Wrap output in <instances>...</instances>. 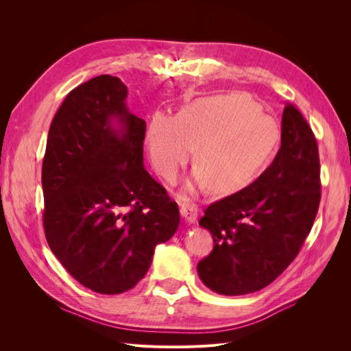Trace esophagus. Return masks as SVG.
Instances as JSON below:
<instances>
[{"label": "esophagus", "instance_id": "1", "mask_svg": "<svg viewBox=\"0 0 351 351\" xmlns=\"http://www.w3.org/2000/svg\"><path fill=\"white\" fill-rule=\"evenodd\" d=\"M180 214L186 219V222L189 224H193L197 219V214H199V209L195 204H183L182 208H180Z\"/></svg>", "mask_w": 351, "mask_h": 351}]
</instances>
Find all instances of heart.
Listing matches in <instances>:
<instances>
[{"mask_svg":"<svg viewBox=\"0 0 351 351\" xmlns=\"http://www.w3.org/2000/svg\"><path fill=\"white\" fill-rule=\"evenodd\" d=\"M280 137L272 117L246 93L231 92L187 104L180 114L155 112L146 143L156 171L174 182L196 149L193 183L218 195L247 187L271 161Z\"/></svg>","mask_w":351,"mask_h":351,"instance_id":"heart-1","label":"heart"}]
</instances>
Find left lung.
I'll use <instances>...</instances> for the list:
<instances>
[{
  "instance_id": "8db88e82",
  "label": "left lung",
  "mask_w": 351,
  "mask_h": 351,
  "mask_svg": "<svg viewBox=\"0 0 351 351\" xmlns=\"http://www.w3.org/2000/svg\"><path fill=\"white\" fill-rule=\"evenodd\" d=\"M319 174L315 134L287 102L272 164L250 186L209 205L199 221L214 239V250L197 263L202 282L218 294L241 295L280 277L312 230Z\"/></svg>"
}]
</instances>
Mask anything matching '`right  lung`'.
Wrapping results in <instances>:
<instances>
[{
  "label": "right lung",
  "instance_id": "1",
  "mask_svg": "<svg viewBox=\"0 0 351 351\" xmlns=\"http://www.w3.org/2000/svg\"><path fill=\"white\" fill-rule=\"evenodd\" d=\"M127 86L101 74L73 89L51 123L42 162L44 230L73 278L120 294L174 236L180 212L143 167L146 123L125 105Z\"/></svg>",
  "mask_w": 351,
  "mask_h": 351
}]
</instances>
